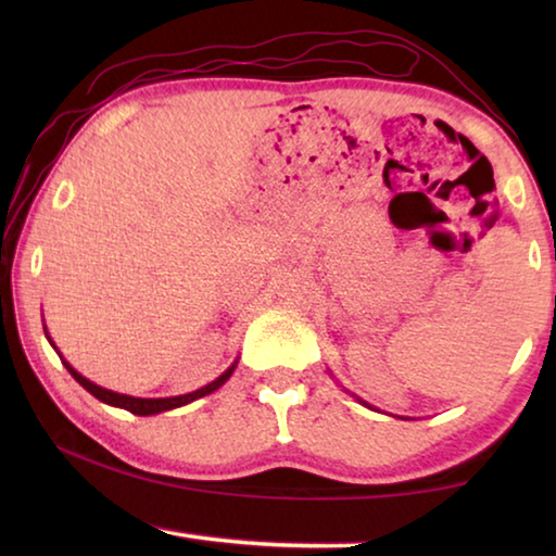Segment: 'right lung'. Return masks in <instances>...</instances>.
<instances>
[{"mask_svg":"<svg viewBox=\"0 0 556 556\" xmlns=\"http://www.w3.org/2000/svg\"><path fill=\"white\" fill-rule=\"evenodd\" d=\"M63 365H65V368H68V372L73 375V378L78 380V382L83 384V388H86V390L92 394V397H98L100 402H105V404H112V407H122V409H127V412H131V414H139V417H149V414H159V412H168V409L184 407V404H188V402H193V400H199V397H205V394H211V392L218 390L220 384H223L225 380H228L230 375H232V370H235V365H232V368L225 370L218 380H213L211 384H205V388L195 390V392L178 394V397L144 400V397H129V394H119V392H112V390L100 388V384L90 382L88 378H83L80 372H75L65 361H63Z\"/></svg>","mask_w":556,"mask_h":556,"instance_id":"right-lung-1","label":"right lung"}]
</instances>
